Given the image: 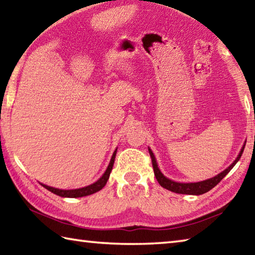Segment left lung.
<instances>
[{"label": "left lung", "instance_id": "8db88e82", "mask_svg": "<svg viewBox=\"0 0 255 255\" xmlns=\"http://www.w3.org/2000/svg\"><path fill=\"white\" fill-rule=\"evenodd\" d=\"M244 147H245V145H243V147H242L239 156L236 157L235 161L233 162L226 170H224L219 174L214 176V178L205 180V181H200V182H193V183H180V182H175V181H172L170 179H167L166 176H164V174L162 173L161 170L158 169L156 159H155V156H154L152 150L148 148V152H149V155H150V158H152V164H153L155 178H156L157 182L161 184L163 188L170 190V191H172V192L181 193V195H196V196H198V195H202V193L208 192L209 190H211L215 187V185H217L219 182H221L224 176H225L228 173V172H230L233 169V167H234L235 164L239 162V159L241 158L242 154H243Z\"/></svg>", "mask_w": 255, "mask_h": 255}]
</instances>
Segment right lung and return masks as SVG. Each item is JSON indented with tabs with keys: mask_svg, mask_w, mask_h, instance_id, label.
<instances>
[{
	"mask_svg": "<svg viewBox=\"0 0 255 255\" xmlns=\"http://www.w3.org/2000/svg\"><path fill=\"white\" fill-rule=\"evenodd\" d=\"M116 153H117V149L115 150L114 154H112V157L110 159L109 165H108L106 172L103 173L101 178L99 179L97 182L90 184V185H88V187L74 189V190H62V189H56L53 187H48V185H46V184H41V185L44 188H46L47 190H49L50 192H53V193H55V195H57L59 197H64V198H80V197H85V196L92 195V193H96L98 191H100V190L105 187L108 179H109L112 166H114V163H115Z\"/></svg>",
	"mask_w": 255,
	"mask_h": 255,
	"instance_id": "obj_1",
	"label": "right lung"
}]
</instances>
